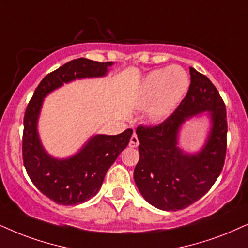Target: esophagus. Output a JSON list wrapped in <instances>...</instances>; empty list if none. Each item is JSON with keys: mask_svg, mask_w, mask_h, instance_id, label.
<instances>
[{"mask_svg": "<svg viewBox=\"0 0 248 248\" xmlns=\"http://www.w3.org/2000/svg\"><path fill=\"white\" fill-rule=\"evenodd\" d=\"M139 139H137V135L133 134V136L130 137V142H129V146L130 147H137L139 146Z\"/></svg>", "mask_w": 248, "mask_h": 248, "instance_id": "1", "label": "esophagus"}]
</instances>
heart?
I'll return each mask as SVG.
<instances>
[{
    "instance_id": "heart-1",
    "label": "heart",
    "mask_w": 248,
    "mask_h": 248,
    "mask_svg": "<svg viewBox=\"0 0 248 248\" xmlns=\"http://www.w3.org/2000/svg\"><path fill=\"white\" fill-rule=\"evenodd\" d=\"M189 84V75L178 65L151 71L140 83L136 104L140 108L149 106L147 120L153 124H160L175 111Z\"/></svg>"
}]
</instances>
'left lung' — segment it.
Returning <instances> with one entry per match:
<instances>
[{"mask_svg": "<svg viewBox=\"0 0 248 248\" xmlns=\"http://www.w3.org/2000/svg\"><path fill=\"white\" fill-rule=\"evenodd\" d=\"M186 96L170 117L155 127H139L140 160L134 180L147 202L161 211L190 206L208 192L220 176L227 151V112L214 84L190 67ZM205 113L208 137L198 152L179 146L180 129L187 120Z\"/></svg>", "mask_w": 248, "mask_h": 248, "instance_id": "1", "label": "left lung"}]
</instances>
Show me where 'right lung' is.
I'll return each mask as SVG.
<instances>
[{"label": "right lung", "mask_w": 248, "mask_h": 248, "mask_svg": "<svg viewBox=\"0 0 248 248\" xmlns=\"http://www.w3.org/2000/svg\"><path fill=\"white\" fill-rule=\"evenodd\" d=\"M113 64L73 59L43 78L27 105L24 117V166L34 186L58 205L74 206L96 196L108 168L129 143L133 129L119 135H93L73 155L55 158L46 152L37 129L43 101L65 83L105 77Z\"/></svg>", "instance_id": "1"}]
</instances>
